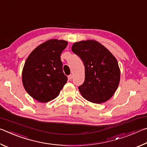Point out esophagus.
Masks as SVG:
<instances>
[{"instance_id": "1", "label": "esophagus", "mask_w": 147, "mask_h": 147, "mask_svg": "<svg viewBox=\"0 0 147 147\" xmlns=\"http://www.w3.org/2000/svg\"><path fill=\"white\" fill-rule=\"evenodd\" d=\"M73 76L72 75V74H70V75L68 76V79L70 80H71L73 79Z\"/></svg>"}]
</instances>
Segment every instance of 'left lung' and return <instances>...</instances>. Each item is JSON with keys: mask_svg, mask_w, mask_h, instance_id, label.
Returning <instances> with one entry per match:
<instances>
[{"mask_svg": "<svg viewBox=\"0 0 147 147\" xmlns=\"http://www.w3.org/2000/svg\"><path fill=\"white\" fill-rule=\"evenodd\" d=\"M72 51L85 67V80L78 87L84 98L93 103L108 100L120 81V69L116 58L106 47L94 40L74 43Z\"/></svg>", "mask_w": 147, "mask_h": 147, "instance_id": "1", "label": "left lung"}]
</instances>
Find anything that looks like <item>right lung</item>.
<instances>
[{"instance_id":"1","label":"right lung","mask_w":147,"mask_h":147,"mask_svg":"<svg viewBox=\"0 0 147 147\" xmlns=\"http://www.w3.org/2000/svg\"><path fill=\"white\" fill-rule=\"evenodd\" d=\"M67 45L64 40L51 39L36 47L26 59L22 73L23 86L38 101L47 102L56 98L67 81L60 58Z\"/></svg>"}]
</instances>
